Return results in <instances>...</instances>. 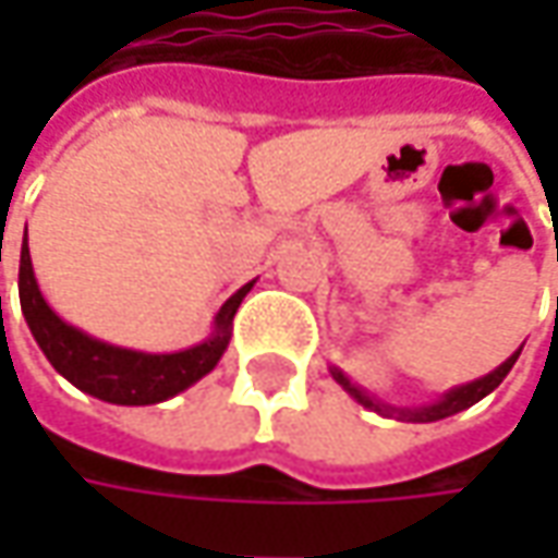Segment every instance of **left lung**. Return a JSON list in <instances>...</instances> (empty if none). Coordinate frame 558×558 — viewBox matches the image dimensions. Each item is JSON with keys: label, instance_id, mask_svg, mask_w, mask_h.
<instances>
[{"label": "left lung", "instance_id": "left-lung-1", "mask_svg": "<svg viewBox=\"0 0 558 558\" xmlns=\"http://www.w3.org/2000/svg\"><path fill=\"white\" fill-rule=\"evenodd\" d=\"M515 360H519V351L506 360L504 366H497L490 375H484V378H478V381H469V385H462V388H453L450 395H444L438 400V403H432V407H418V410H395V407H381V403H375V400H369V397L363 395L360 388H354L344 375L335 369V378H338V385H344L351 395L363 403V407H369V410H375V413H381V416H400V418H413V422H435V418H447L453 416V413H460V410H465V407H472V403H478L482 397H487L500 381H504L506 375H509V369L515 366Z\"/></svg>", "mask_w": 558, "mask_h": 558}]
</instances>
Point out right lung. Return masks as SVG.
<instances>
[{
	"label": "right lung",
	"mask_w": 558,
	"mask_h": 558,
	"mask_svg": "<svg viewBox=\"0 0 558 558\" xmlns=\"http://www.w3.org/2000/svg\"><path fill=\"white\" fill-rule=\"evenodd\" d=\"M247 289H251V282L226 301L223 311L217 313V335L207 338L204 344H195L180 354H140V351L111 348L105 341H96L54 316L33 279L27 232H24L21 272H17L21 311H24V319L31 326L36 344L49 356V363L80 391L98 397V400H108V403H123V407L161 403L210 373L229 344V326H232V316L239 311Z\"/></svg>",
	"instance_id": "obj_1"
}]
</instances>
